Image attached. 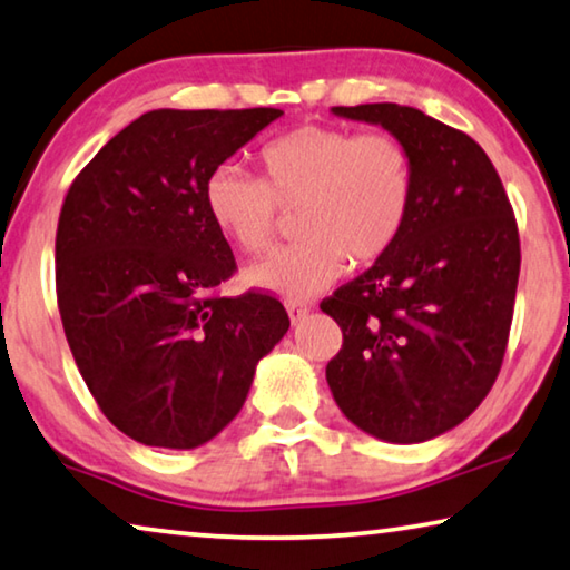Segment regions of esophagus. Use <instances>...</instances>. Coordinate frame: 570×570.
Instances as JSON below:
<instances>
[{
	"label": "esophagus",
	"instance_id": "34e87169",
	"mask_svg": "<svg viewBox=\"0 0 570 570\" xmlns=\"http://www.w3.org/2000/svg\"><path fill=\"white\" fill-rule=\"evenodd\" d=\"M286 312H288V320H292V324H299V322H304L306 317H309L312 309L304 302H288L286 304Z\"/></svg>",
	"mask_w": 570,
	"mask_h": 570
}]
</instances>
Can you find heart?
<instances>
[{
    "label": "heart",
    "mask_w": 570,
    "mask_h": 570,
    "mask_svg": "<svg viewBox=\"0 0 570 570\" xmlns=\"http://www.w3.org/2000/svg\"><path fill=\"white\" fill-rule=\"evenodd\" d=\"M264 179L223 165L205 179V207L240 250H266L278 207L299 213L304 240L243 271V282L288 302L312 299L345 274L370 266L403 236L413 207V159L393 134L306 124L258 155Z\"/></svg>",
    "instance_id": "b5f03b06"
}]
</instances>
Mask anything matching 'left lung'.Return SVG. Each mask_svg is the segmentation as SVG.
<instances>
[{
    "instance_id": "obj_1",
    "label": "left lung",
    "mask_w": 570,
    "mask_h": 570,
    "mask_svg": "<svg viewBox=\"0 0 570 570\" xmlns=\"http://www.w3.org/2000/svg\"><path fill=\"white\" fill-rule=\"evenodd\" d=\"M383 126L413 159L399 243L322 302L340 324L334 403L370 436L421 444L459 426L500 373L520 276V238L500 175L466 134L399 104L334 106Z\"/></svg>"
}]
</instances>
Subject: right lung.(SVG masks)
<instances>
[{"label":"right lung","mask_w":570,"mask_h":570,"mask_svg":"<svg viewBox=\"0 0 570 570\" xmlns=\"http://www.w3.org/2000/svg\"><path fill=\"white\" fill-rule=\"evenodd\" d=\"M278 108L141 114L68 189L56 238L62 330L116 429L195 449L236 419L261 357L288 330L274 296H215L236 258L205 207V179Z\"/></svg>","instance_id":"add662e5"}]
</instances>
